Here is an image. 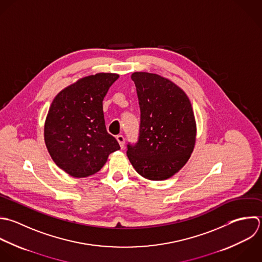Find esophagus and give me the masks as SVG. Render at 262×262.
<instances>
[{
    "instance_id": "esophagus-1",
    "label": "esophagus",
    "mask_w": 262,
    "mask_h": 262,
    "mask_svg": "<svg viewBox=\"0 0 262 262\" xmlns=\"http://www.w3.org/2000/svg\"><path fill=\"white\" fill-rule=\"evenodd\" d=\"M116 140H117V142H118L120 148L122 149V148L124 147V138H123V136H121V135L117 136V137H116Z\"/></svg>"
}]
</instances>
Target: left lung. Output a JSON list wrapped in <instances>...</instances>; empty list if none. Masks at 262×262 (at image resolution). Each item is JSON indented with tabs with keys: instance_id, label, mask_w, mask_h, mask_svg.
Masks as SVG:
<instances>
[{
	"instance_id": "1",
	"label": "left lung",
	"mask_w": 262,
	"mask_h": 262,
	"mask_svg": "<svg viewBox=\"0 0 262 262\" xmlns=\"http://www.w3.org/2000/svg\"><path fill=\"white\" fill-rule=\"evenodd\" d=\"M141 110L139 141L126 155L136 171L150 181H164L188 162L197 126L189 97L170 79L156 73L134 72Z\"/></svg>"
}]
</instances>
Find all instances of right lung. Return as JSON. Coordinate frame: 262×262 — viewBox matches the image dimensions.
Listing matches in <instances>:
<instances>
[{
  "label": "right lung",
  "instance_id": "1",
  "mask_svg": "<svg viewBox=\"0 0 262 262\" xmlns=\"http://www.w3.org/2000/svg\"><path fill=\"white\" fill-rule=\"evenodd\" d=\"M119 77L100 72L79 78L54 98L43 127L45 144L58 167L73 178L98 172L120 149L106 130L103 100Z\"/></svg>",
  "mask_w": 262,
  "mask_h": 262
}]
</instances>
